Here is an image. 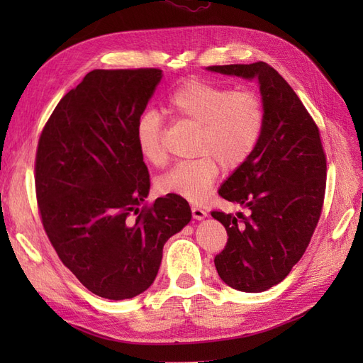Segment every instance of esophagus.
Returning <instances> with one entry per match:
<instances>
[{"instance_id": "1", "label": "esophagus", "mask_w": 363, "mask_h": 363, "mask_svg": "<svg viewBox=\"0 0 363 363\" xmlns=\"http://www.w3.org/2000/svg\"><path fill=\"white\" fill-rule=\"evenodd\" d=\"M191 211H192V216L195 219H204L207 216V213L203 211V208H200L199 206H192Z\"/></svg>"}]
</instances>
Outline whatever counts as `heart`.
<instances>
[{
  "mask_svg": "<svg viewBox=\"0 0 363 363\" xmlns=\"http://www.w3.org/2000/svg\"><path fill=\"white\" fill-rule=\"evenodd\" d=\"M168 111L200 128L195 155L189 162L172 167L157 182L164 195L201 203L218 179L219 169L235 171L255 155L265 128V104L251 89H233L224 84L191 79L168 98ZM140 155L155 167L168 160L163 145V124L156 112L140 116L136 125Z\"/></svg>",
  "mask_w": 363,
  "mask_h": 363,
  "instance_id": "obj_1",
  "label": "heart"
}]
</instances>
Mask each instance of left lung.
<instances>
[{
	"instance_id": "1",
	"label": "left lung",
	"mask_w": 363,
	"mask_h": 363,
	"mask_svg": "<svg viewBox=\"0 0 363 363\" xmlns=\"http://www.w3.org/2000/svg\"><path fill=\"white\" fill-rule=\"evenodd\" d=\"M208 71L257 79L265 104V128L250 160L218 194L250 215L213 211L227 230L215 256L230 288L263 292L286 279L309 245L323 212L327 160L320 130L283 77L265 62L208 67Z\"/></svg>"
}]
</instances>
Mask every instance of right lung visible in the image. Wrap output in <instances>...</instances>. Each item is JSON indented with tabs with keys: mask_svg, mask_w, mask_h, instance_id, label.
Returning a JSON list of instances; mask_svg holds the SVG:
<instances>
[{
	"mask_svg": "<svg viewBox=\"0 0 363 363\" xmlns=\"http://www.w3.org/2000/svg\"><path fill=\"white\" fill-rule=\"evenodd\" d=\"M160 79L157 68L94 69L62 98L39 138L43 230L63 265L107 300L147 291L164 242L192 216L175 195L144 204L150 174L136 125Z\"/></svg>",
	"mask_w": 363,
	"mask_h": 363,
	"instance_id": "add662e5",
	"label": "right lung"
}]
</instances>
